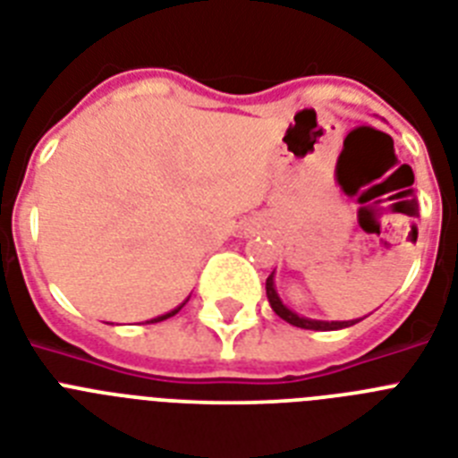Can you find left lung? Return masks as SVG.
<instances>
[{
    "label": "left lung",
    "instance_id": "left-lung-1",
    "mask_svg": "<svg viewBox=\"0 0 458 458\" xmlns=\"http://www.w3.org/2000/svg\"><path fill=\"white\" fill-rule=\"evenodd\" d=\"M276 271H271V276L267 278V297H269L271 309L276 311V316H281L283 320H288L290 325L294 327H301V330H318V332H330V330H344V327H351V325H356L358 320H316V318H306V316H300L297 311H293L288 304H283L281 294L276 290Z\"/></svg>",
    "mask_w": 458,
    "mask_h": 458
}]
</instances>
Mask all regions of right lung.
Returning a JSON list of instances; mask_svg holds the SVG:
<instances>
[{"label":"right lung","mask_w":458,"mask_h":458,"mask_svg":"<svg viewBox=\"0 0 458 458\" xmlns=\"http://www.w3.org/2000/svg\"><path fill=\"white\" fill-rule=\"evenodd\" d=\"M187 301H189V297H187V300L182 301V304H180V306H175V309H173V311H168V313H161V316H157V318H152V320H147V323H161V320L170 318V316H175V313L180 311V309H182V306L187 304Z\"/></svg>","instance_id":"obj_1"}]
</instances>
